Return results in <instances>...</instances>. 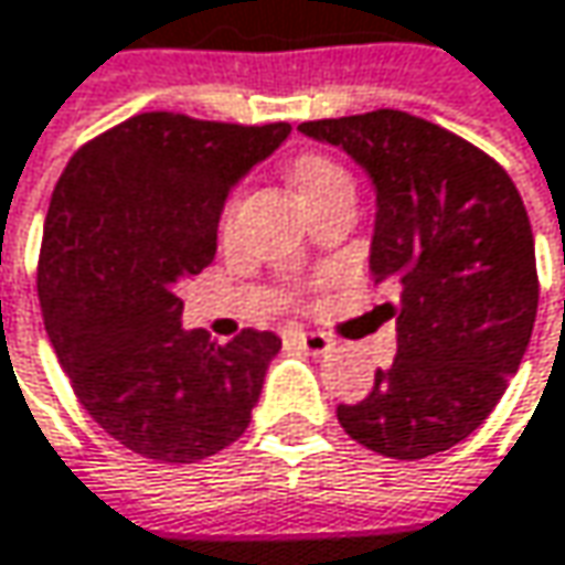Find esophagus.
I'll list each match as a JSON object with an SVG mask.
<instances>
[{"label": "esophagus", "instance_id": "34e87169", "mask_svg": "<svg viewBox=\"0 0 565 565\" xmlns=\"http://www.w3.org/2000/svg\"><path fill=\"white\" fill-rule=\"evenodd\" d=\"M294 339H297L300 349L307 351V354H313V358H322L326 351L332 349V342L326 335H319V332H294Z\"/></svg>", "mask_w": 565, "mask_h": 565}]
</instances>
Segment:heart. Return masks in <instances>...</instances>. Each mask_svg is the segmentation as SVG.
<instances>
[{
  "instance_id": "heart-1",
  "label": "heart",
  "mask_w": 565,
  "mask_h": 565,
  "mask_svg": "<svg viewBox=\"0 0 565 565\" xmlns=\"http://www.w3.org/2000/svg\"><path fill=\"white\" fill-rule=\"evenodd\" d=\"M290 175H294V182L300 188L303 201H310V198L322 194V191H332V188L351 184L349 172H345L335 159H329V156H322V152H300V156L294 159V166H290ZM236 207H239V194H230V201L223 204V214H220V226H223V230L233 226Z\"/></svg>"
}]
</instances>
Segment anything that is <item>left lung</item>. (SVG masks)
<instances>
[{
	"label": "left lung",
	"instance_id": "left-lung-1",
	"mask_svg": "<svg viewBox=\"0 0 565 565\" xmlns=\"http://www.w3.org/2000/svg\"><path fill=\"white\" fill-rule=\"evenodd\" d=\"M300 130L371 175V275L399 294L383 303L396 358L339 422L393 460L454 448L495 409L531 342L541 284L524 201L492 156L425 117L377 108Z\"/></svg>",
	"mask_w": 565,
	"mask_h": 565
}]
</instances>
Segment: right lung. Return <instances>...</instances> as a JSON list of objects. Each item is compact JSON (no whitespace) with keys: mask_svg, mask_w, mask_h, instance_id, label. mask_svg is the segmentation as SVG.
Segmentation results:
<instances>
[{"mask_svg":"<svg viewBox=\"0 0 565 565\" xmlns=\"http://www.w3.org/2000/svg\"><path fill=\"white\" fill-rule=\"evenodd\" d=\"M290 124H223L147 111L88 140L51 194L38 297L85 413L117 445L194 463L252 422L275 332L216 345L182 329L175 284L216 252L230 188L281 147Z\"/></svg>","mask_w":565,"mask_h":565,"instance_id":"right-lung-1","label":"right lung"}]
</instances>
